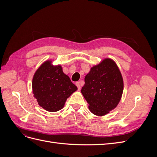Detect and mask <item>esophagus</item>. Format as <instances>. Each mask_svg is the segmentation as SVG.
<instances>
[{
	"label": "esophagus",
	"mask_w": 157,
	"mask_h": 157,
	"mask_svg": "<svg viewBox=\"0 0 157 157\" xmlns=\"http://www.w3.org/2000/svg\"><path fill=\"white\" fill-rule=\"evenodd\" d=\"M83 83V81L82 80H80V81L79 82H76V85H77V86L78 88V90H80V88H81V84Z\"/></svg>",
	"instance_id": "esophagus-1"
}]
</instances>
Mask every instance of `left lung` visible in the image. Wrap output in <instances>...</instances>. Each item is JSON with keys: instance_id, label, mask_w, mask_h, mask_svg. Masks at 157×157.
<instances>
[{"instance_id": "8db88e82", "label": "left lung", "mask_w": 157, "mask_h": 157, "mask_svg": "<svg viewBox=\"0 0 157 157\" xmlns=\"http://www.w3.org/2000/svg\"><path fill=\"white\" fill-rule=\"evenodd\" d=\"M84 82L81 92L94 115H105L117 106L124 84L115 61L107 58L94 66L85 77Z\"/></svg>"}]
</instances>
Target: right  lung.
Returning a JSON list of instances; mask_svg holds the SVG:
<instances>
[{
	"mask_svg": "<svg viewBox=\"0 0 157 157\" xmlns=\"http://www.w3.org/2000/svg\"><path fill=\"white\" fill-rule=\"evenodd\" d=\"M46 61L36 70L32 88L39 105L50 112L62 109L67 99L77 90L61 65L54 66Z\"/></svg>",
	"mask_w": 157,
	"mask_h": 157,
	"instance_id": "right-lung-1",
	"label": "right lung"
}]
</instances>
